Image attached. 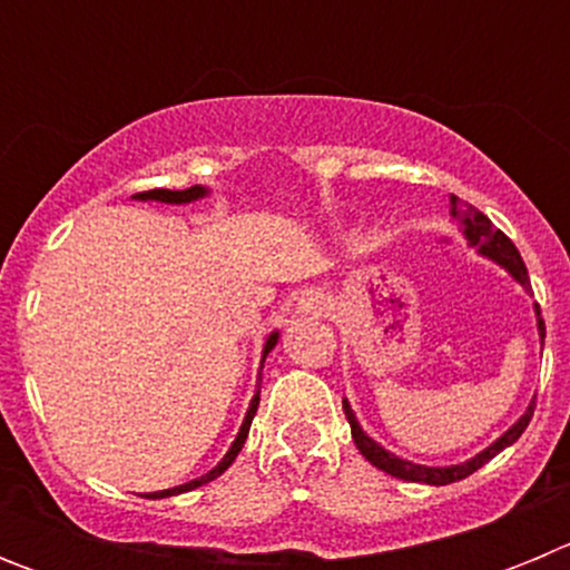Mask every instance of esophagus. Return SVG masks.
Returning <instances> with one entry per match:
<instances>
[{"label": "esophagus", "instance_id": "34e87169", "mask_svg": "<svg viewBox=\"0 0 570 570\" xmlns=\"http://www.w3.org/2000/svg\"><path fill=\"white\" fill-rule=\"evenodd\" d=\"M299 308H302V311H322V308H325V302H322L320 296L308 294V296H302Z\"/></svg>", "mask_w": 570, "mask_h": 570}]
</instances>
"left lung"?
Instances as JSON below:
<instances>
[{
    "mask_svg": "<svg viewBox=\"0 0 570 570\" xmlns=\"http://www.w3.org/2000/svg\"><path fill=\"white\" fill-rule=\"evenodd\" d=\"M451 214L460 219V228H462V234H465V239L471 248H476L482 256H488V259H493L497 265H502V268H505L513 279L520 282L522 288H531V279H528V268H525V262H522L520 250L513 248V242L508 239V236L502 234V230L497 228V225H493L491 219L482 214V210H476L473 205H468V203L462 205L456 196H451ZM537 328H540V340H546V322H542V316H540V305H537ZM342 407H345V416H347V422H351V436H354L356 448H360V454L365 456L371 465H376L380 471L391 473V476H396V480L425 482V485H448V482L465 480V476H471L473 471H480L488 460H493V456L500 454L502 448L513 445V442L520 440L522 431H525L528 422H531V416H533V402H531L525 414L513 422V425L508 428L500 440L491 442L485 451H480V454L471 456L468 462H460V465L428 468V465H416V462L400 460V456H394L382 445H376V442L371 440V436H367L365 431L360 428L354 411H351V405H347V400H342Z\"/></svg>",
    "mask_w": 570,
    "mask_h": 570,
    "instance_id": "left-lung-1",
    "label": "left lung"
}]
</instances>
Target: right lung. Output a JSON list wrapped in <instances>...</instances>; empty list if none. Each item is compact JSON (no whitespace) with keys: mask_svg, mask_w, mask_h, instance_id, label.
<instances>
[{"mask_svg":"<svg viewBox=\"0 0 570 570\" xmlns=\"http://www.w3.org/2000/svg\"><path fill=\"white\" fill-rule=\"evenodd\" d=\"M203 196H208V188H203V185H190V188L185 190H168V188H154V190H142V194H136L134 199H142V203H168V205H185V203H194V199H203ZM276 340H279V334H271L268 342H265V351H262V362H265V356L271 354V347L276 345ZM259 387V385H256ZM256 407H259V391L254 394V400H250V407H248V414H245V420H242V428H239V434H236L234 445L228 448V454L223 456V462L216 468H210L208 473H203L199 480H190L185 482V485H176V488H168V491H156V493H148V500H165V497H174V493H185V491H194V488L205 485V482L216 480L219 473L228 471L230 462L236 460V454L242 451V445H245V440H248V431H250V422H254V414H256Z\"/></svg>","mask_w":570,"mask_h":570,"instance_id":"obj_1","label":"right lung"}]
</instances>
